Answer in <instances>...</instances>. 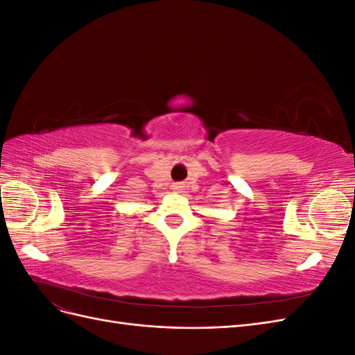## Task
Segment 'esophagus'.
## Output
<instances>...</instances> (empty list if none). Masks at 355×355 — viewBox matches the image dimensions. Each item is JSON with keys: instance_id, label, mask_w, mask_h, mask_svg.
I'll use <instances>...</instances> for the list:
<instances>
[{"instance_id": "esophagus-1", "label": "esophagus", "mask_w": 355, "mask_h": 355, "mask_svg": "<svg viewBox=\"0 0 355 355\" xmlns=\"http://www.w3.org/2000/svg\"><path fill=\"white\" fill-rule=\"evenodd\" d=\"M176 188H178V187H176Z\"/></svg>"}]
</instances>
